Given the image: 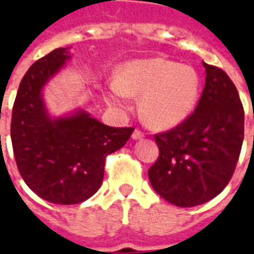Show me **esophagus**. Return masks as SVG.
<instances>
[{
  "label": "esophagus",
  "instance_id": "1",
  "mask_svg": "<svg viewBox=\"0 0 254 254\" xmlns=\"http://www.w3.org/2000/svg\"><path fill=\"white\" fill-rule=\"evenodd\" d=\"M131 137H133V139H139V138H143V137H145V134H143L142 130H139V129H134V131H133Z\"/></svg>",
  "mask_w": 254,
  "mask_h": 254
}]
</instances>
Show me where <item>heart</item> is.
Returning a JSON list of instances; mask_svg holds the SVG:
<instances>
[{
    "label": "heart",
    "mask_w": 254,
    "mask_h": 254,
    "mask_svg": "<svg viewBox=\"0 0 254 254\" xmlns=\"http://www.w3.org/2000/svg\"><path fill=\"white\" fill-rule=\"evenodd\" d=\"M131 96L141 97V112L149 125L169 129L183 123L200 97V77L192 67L165 59H142L124 65L120 79L109 83L108 103L131 108Z\"/></svg>",
    "instance_id": "heart-1"
}]
</instances>
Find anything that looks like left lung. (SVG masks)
I'll return each instance as SVG.
<instances>
[{"label": "left lung", "instance_id": "8db88e82", "mask_svg": "<svg viewBox=\"0 0 254 254\" xmlns=\"http://www.w3.org/2000/svg\"><path fill=\"white\" fill-rule=\"evenodd\" d=\"M205 85L187 119L154 135L159 155L149 169L158 195L178 207L211 200L232 178L244 139V108L233 81L203 63Z\"/></svg>", "mask_w": 254, "mask_h": 254}]
</instances>
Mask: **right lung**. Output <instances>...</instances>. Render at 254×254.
<instances>
[{
	"label": "right lung",
	"mask_w": 254,
	"mask_h": 254,
	"mask_svg": "<svg viewBox=\"0 0 254 254\" xmlns=\"http://www.w3.org/2000/svg\"><path fill=\"white\" fill-rule=\"evenodd\" d=\"M69 58L55 49L38 59L21 80L10 135L18 171L31 191L55 204H77L100 189L105 159L130 138L134 127H112L87 112L51 120L42 87Z\"/></svg>",
	"instance_id": "obj_1"
}]
</instances>
